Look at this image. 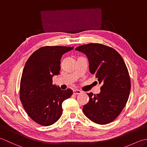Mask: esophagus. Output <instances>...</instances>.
<instances>
[{
    "mask_svg": "<svg viewBox=\"0 0 147 147\" xmlns=\"http://www.w3.org/2000/svg\"><path fill=\"white\" fill-rule=\"evenodd\" d=\"M82 93V92L81 91H80L79 90H73V93L74 94H75V95H79V94H80V93Z\"/></svg>",
    "mask_w": 147,
    "mask_h": 147,
    "instance_id": "obj_1",
    "label": "esophagus"
}]
</instances>
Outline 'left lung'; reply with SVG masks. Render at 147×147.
<instances>
[{
  "label": "left lung",
  "instance_id": "8db88e82",
  "mask_svg": "<svg viewBox=\"0 0 147 147\" xmlns=\"http://www.w3.org/2000/svg\"><path fill=\"white\" fill-rule=\"evenodd\" d=\"M75 50L86 55L90 72L102 85L98 94L87 93L90 100L83 106V113L96 124L111 123L129 98L131 82L125 62L115 50L100 43L83 45Z\"/></svg>",
  "mask_w": 147,
  "mask_h": 147
}]
</instances>
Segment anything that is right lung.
<instances>
[{
	"label": "right lung",
	"mask_w": 147,
	"mask_h": 147,
	"mask_svg": "<svg viewBox=\"0 0 147 147\" xmlns=\"http://www.w3.org/2000/svg\"><path fill=\"white\" fill-rule=\"evenodd\" d=\"M73 47L46 46L34 52L26 61L20 83V100L28 115L40 125L47 126L58 121L62 104L73 90H62L52 84L60 73L61 59Z\"/></svg>",
	"instance_id": "right-lung-1"
}]
</instances>
